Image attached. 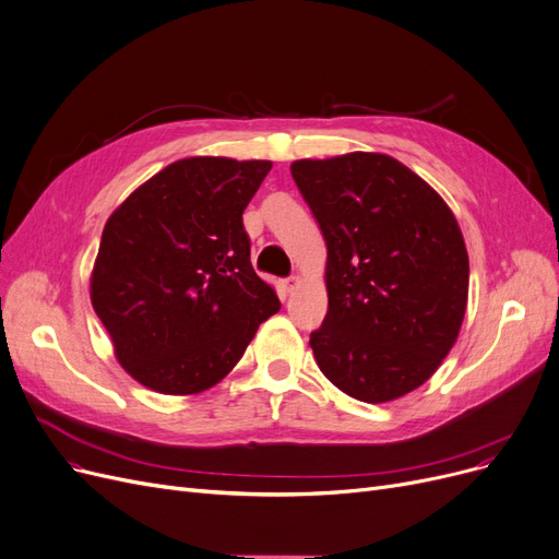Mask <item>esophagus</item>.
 Instances as JSON below:
<instances>
[{
    "label": "esophagus",
    "instance_id": "1",
    "mask_svg": "<svg viewBox=\"0 0 559 559\" xmlns=\"http://www.w3.org/2000/svg\"><path fill=\"white\" fill-rule=\"evenodd\" d=\"M297 287H299V276H289V278L283 281V289H285L287 295H293Z\"/></svg>",
    "mask_w": 559,
    "mask_h": 559
}]
</instances>
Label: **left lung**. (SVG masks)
<instances>
[{
	"instance_id": "left-lung-1",
	"label": "left lung",
	"mask_w": 559,
	"mask_h": 559,
	"mask_svg": "<svg viewBox=\"0 0 559 559\" xmlns=\"http://www.w3.org/2000/svg\"><path fill=\"white\" fill-rule=\"evenodd\" d=\"M289 171L326 241L329 312L310 333L320 370L368 404L416 391L456 343L468 304L452 210L391 155L297 159Z\"/></svg>"
}]
</instances>
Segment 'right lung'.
Returning a JSON list of instances; mask_svg holds the SVG:
<instances>
[{"label": "right lung", "instance_id": "add662e5", "mask_svg": "<svg viewBox=\"0 0 559 559\" xmlns=\"http://www.w3.org/2000/svg\"><path fill=\"white\" fill-rule=\"evenodd\" d=\"M270 168L266 159H178L107 219L91 304L141 385L164 395L207 391L278 312L241 224Z\"/></svg>", "mask_w": 559, "mask_h": 559}]
</instances>
